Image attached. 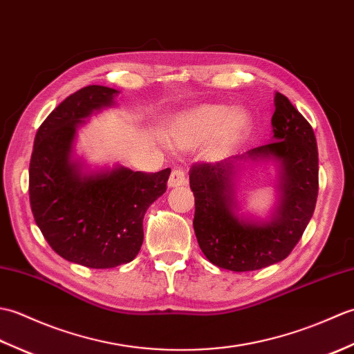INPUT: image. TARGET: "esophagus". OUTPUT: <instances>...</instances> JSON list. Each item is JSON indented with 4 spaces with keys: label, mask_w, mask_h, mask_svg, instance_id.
Returning <instances> with one entry per match:
<instances>
[{
    "label": "esophagus",
    "mask_w": 354,
    "mask_h": 354,
    "mask_svg": "<svg viewBox=\"0 0 354 354\" xmlns=\"http://www.w3.org/2000/svg\"><path fill=\"white\" fill-rule=\"evenodd\" d=\"M187 184V178H185V173L181 169H175L171 171V175L169 178V189H178V187H183Z\"/></svg>",
    "instance_id": "esophagus-1"
}]
</instances>
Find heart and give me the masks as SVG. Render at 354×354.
I'll return each instance as SVG.
<instances>
[{"label": "heart", "mask_w": 354, "mask_h": 354, "mask_svg": "<svg viewBox=\"0 0 354 354\" xmlns=\"http://www.w3.org/2000/svg\"><path fill=\"white\" fill-rule=\"evenodd\" d=\"M251 129V115L227 104H196L169 120L164 138L176 149H193L208 140V156L223 158L234 150Z\"/></svg>", "instance_id": "b5f03b06"}]
</instances>
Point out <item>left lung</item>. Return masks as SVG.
I'll return each instance as SVG.
<instances>
[{"label":"left lung","mask_w":354,"mask_h":354,"mask_svg":"<svg viewBox=\"0 0 354 354\" xmlns=\"http://www.w3.org/2000/svg\"><path fill=\"white\" fill-rule=\"evenodd\" d=\"M272 142L216 164L193 165V228L214 266L246 272L284 260L301 239L318 198V147L309 122L288 97L275 93ZM274 162L279 201L269 220L241 213L235 194L248 163Z\"/></svg>","instance_id":"left-lung-1"}]
</instances>
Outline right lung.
I'll return each mask as SVG.
<instances>
[{
  "instance_id": "1",
  "label": "right lung",
  "mask_w": 354,
  "mask_h": 354,
  "mask_svg": "<svg viewBox=\"0 0 354 354\" xmlns=\"http://www.w3.org/2000/svg\"><path fill=\"white\" fill-rule=\"evenodd\" d=\"M118 93L89 85L66 97L37 129L28 169L30 205L45 240L62 259L93 269L137 257L142 219L170 176V169L142 173L118 164L93 170L77 156V129L114 106Z\"/></svg>"
}]
</instances>
